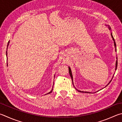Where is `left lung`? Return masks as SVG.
Returning a JSON list of instances; mask_svg holds the SVG:
<instances>
[{
	"mask_svg": "<svg viewBox=\"0 0 122 122\" xmlns=\"http://www.w3.org/2000/svg\"><path fill=\"white\" fill-rule=\"evenodd\" d=\"M108 26H109V27H108V28H109V29L110 30H111V28H110V26L108 25ZM111 36H112V39H113V41H114V45H115V51L116 52V43H115V39H114V37H113V36H112V33H111ZM116 59H117V60H116V67H115V70H116V69H117V57H116ZM68 68H69V74H70V77H71V79H72V84H73V85H74V83H73V77H72V72H71V69H70V68L69 67H68ZM112 78H113V77H112ZM112 80L110 81H110H112ZM110 82L108 84H108H109V83H110ZM76 90H77V91H78V92H82V93H91L90 92H84V91H78V90L77 89H76Z\"/></svg>",
	"mask_w": 122,
	"mask_h": 122,
	"instance_id": "8db88e82",
	"label": "left lung"
}]
</instances>
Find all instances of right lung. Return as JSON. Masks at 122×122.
<instances>
[{
  "instance_id": "add662e5",
  "label": "right lung",
  "mask_w": 122,
  "mask_h": 122,
  "mask_svg": "<svg viewBox=\"0 0 122 122\" xmlns=\"http://www.w3.org/2000/svg\"><path fill=\"white\" fill-rule=\"evenodd\" d=\"M9 44H10V41H8V44H7V47H8V46L9 45ZM7 51H6V56H7ZM8 65V64L7 63V66ZM52 90H53V89H52V91H50V92H48V93H47V94H50V93H51L52 92Z\"/></svg>"
}]
</instances>
